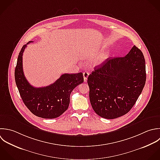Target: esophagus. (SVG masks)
Here are the masks:
<instances>
[{
  "mask_svg": "<svg viewBox=\"0 0 160 160\" xmlns=\"http://www.w3.org/2000/svg\"><path fill=\"white\" fill-rule=\"evenodd\" d=\"M83 75L84 81H85V82H87V78H88V75H89V73H88V72H87V71H86V72H83Z\"/></svg>",
  "mask_w": 160,
  "mask_h": 160,
  "instance_id": "34e87169",
  "label": "esophagus"
}]
</instances>
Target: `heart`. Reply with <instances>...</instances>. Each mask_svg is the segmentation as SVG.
I'll return each instance as SVG.
<instances>
[{
	"label": "heart",
	"instance_id": "1",
	"mask_svg": "<svg viewBox=\"0 0 160 160\" xmlns=\"http://www.w3.org/2000/svg\"><path fill=\"white\" fill-rule=\"evenodd\" d=\"M107 58V55H105V54H103L102 55H100L98 58V60L97 61V64H100L102 63L103 62H104Z\"/></svg>",
	"mask_w": 160,
	"mask_h": 160
}]
</instances>
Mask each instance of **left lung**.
<instances>
[{
    "mask_svg": "<svg viewBox=\"0 0 160 160\" xmlns=\"http://www.w3.org/2000/svg\"><path fill=\"white\" fill-rule=\"evenodd\" d=\"M145 82V60L134 45L125 57L108 58L90 74L87 83L92 107L102 118L120 117L132 108Z\"/></svg>",
    "mask_w": 160,
    "mask_h": 160,
    "instance_id": "8db88e82",
    "label": "left lung"
}]
</instances>
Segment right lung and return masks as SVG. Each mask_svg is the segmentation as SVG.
Here are the masks:
<instances>
[{
  "mask_svg": "<svg viewBox=\"0 0 160 160\" xmlns=\"http://www.w3.org/2000/svg\"><path fill=\"white\" fill-rule=\"evenodd\" d=\"M31 42L24 45L18 54L15 69L16 85L24 104L33 115L42 118H55L68 109L71 92L83 82V73H65L48 86H32L25 77L22 67L23 53L27 45Z\"/></svg>",
  "mask_w": 160,
  "mask_h": 160,
  "instance_id": "add662e5",
  "label": "right lung"
}]
</instances>
